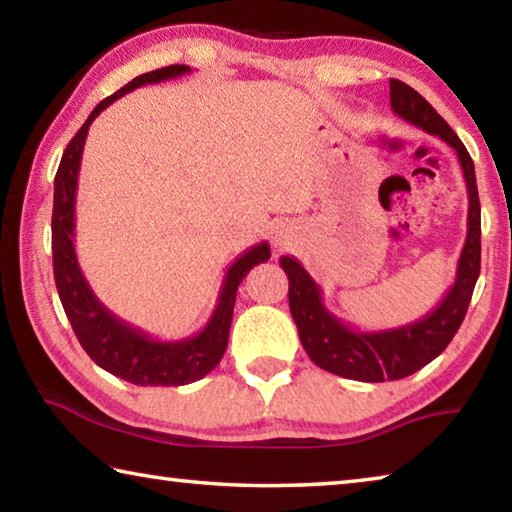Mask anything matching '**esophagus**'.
<instances>
[{
    "instance_id": "obj_1",
    "label": "esophagus",
    "mask_w": 512,
    "mask_h": 512,
    "mask_svg": "<svg viewBox=\"0 0 512 512\" xmlns=\"http://www.w3.org/2000/svg\"><path fill=\"white\" fill-rule=\"evenodd\" d=\"M273 244H275V248H287V246H289L287 230H284V228H275V230H273Z\"/></svg>"
}]
</instances>
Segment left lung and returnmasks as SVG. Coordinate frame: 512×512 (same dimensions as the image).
I'll return each instance as SVG.
<instances>
[{"instance_id": "obj_1", "label": "left lung", "mask_w": 512, "mask_h": 512, "mask_svg": "<svg viewBox=\"0 0 512 512\" xmlns=\"http://www.w3.org/2000/svg\"><path fill=\"white\" fill-rule=\"evenodd\" d=\"M391 108L397 117L452 146L463 169L470 198L467 237L458 257L456 280L445 298L427 316L409 325L359 332L325 307L323 291L296 257H280V266L289 277V309L302 348L316 366L357 381H395L413 375L436 359L461 327L481 271V205L470 153L447 121L411 85L391 79Z\"/></svg>"}]
</instances>
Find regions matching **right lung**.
<instances>
[{
  "instance_id": "obj_1",
  "label": "right lung",
  "mask_w": 512,
  "mask_h": 512,
  "mask_svg": "<svg viewBox=\"0 0 512 512\" xmlns=\"http://www.w3.org/2000/svg\"><path fill=\"white\" fill-rule=\"evenodd\" d=\"M189 65H169L153 69L149 74L135 76L131 83L103 99L90 112L79 133L67 144L54 180V214H51V250H54V277L63 309L72 323L76 339L90 359L110 375L131 381L135 386H185L205 377L219 366L232 323L239 282L250 268L268 262L271 248L266 241L241 253L223 277L219 300L207 325L201 332L180 341H158L142 329L124 323L103 302L94 296L88 280L76 259L74 228H76V187L83 158L85 137L90 124L106 110L112 101L142 88L146 83H162L189 74Z\"/></svg>"
}]
</instances>
